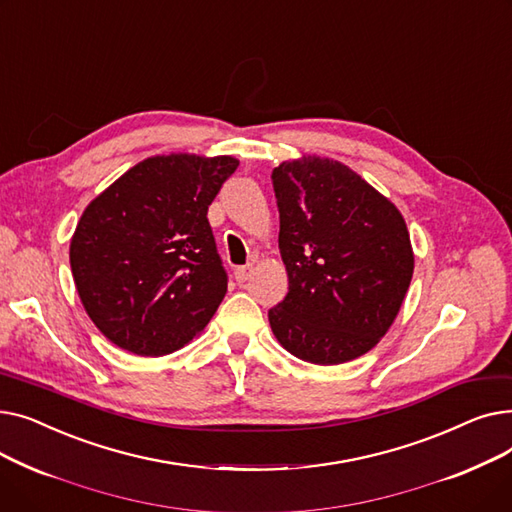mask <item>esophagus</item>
Instances as JSON below:
<instances>
[{"label": "esophagus", "mask_w": 512, "mask_h": 512, "mask_svg": "<svg viewBox=\"0 0 512 512\" xmlns=\"http://www.w3.org/2000/svg\"><path fill=\"white\" fill-rule=\"evenodd\" d=\"M251 274H253V263L240 265V267H236V270H234V278H236V282H238V284L247 282V280L251 278Z\"/></svg>", "instance_id": "esophagus-1"}]
</instances>
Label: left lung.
I'll use <instances>...</instances> for the list:
<instances>
[{
	"label": "left lung",
	"mask_w": 512,
	"mask_h": 512,
	"mask_svg": "<svg viewBox=\"0 0 512 512\" xmlns=\"http://www.w3.org/2000/svg\"><path fill=\"white\" fill-rule=\"evenodd\" d=\"M288 294L270 309L286 351L315 365L353 361L380 342L409 290L415 257L400 211L328 157L272 172Z\"/></svg>",
	"instance_id": "8db88e82"
}]
</instances>
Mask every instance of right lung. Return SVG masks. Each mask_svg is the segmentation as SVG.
<instances>
[{
  "label": "right lung",
  "mask_w": 512,
  "mask_h": 512,
  "mask_svg": "<svg viewBox=\"0 0 512 512\" xmlns=\"http://www.w3.org/2000/svg\"><path fill=\"white\" fill-rule=\"evenodd\" d=\"M236 168L230 155H155L87 205L70 267L107 340L161 357L203 332L228 288L207 209Z\"/></svg>",
  "instance_id": "1"
}]
</instances>
